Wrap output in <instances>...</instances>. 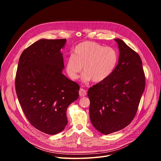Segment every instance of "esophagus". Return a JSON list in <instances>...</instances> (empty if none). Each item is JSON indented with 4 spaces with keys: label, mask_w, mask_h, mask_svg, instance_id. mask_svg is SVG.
<instances>
[{
    "label": "esophagus",
    "mask_w": 161,
    "mask_h": 161,
    "mask_svg": "<svg viewBox=\"0 0 161 161\" xmlns=\"http://www.w3.org/2000/svg\"><path fill=\"white\" fill-rule=\"evenodd\" d=\"M79 94H80V96H81V97L85 96L86 95V90L83 88H80V90L79 91Z\"/></svg>",
    "instance_id": "obj_1"
}]
</instances>
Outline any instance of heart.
I'll return each instance as SVG.
<instances>
[{
  "label": "heart",
  "instance_id": "heart-1",
  "mask_svg": "<svg viewBox=\"0 0 161 161\" xmlns=\"http://www.w3.org/2000/svg\"><path fill=\"white\" fill-rule=\"evenodd\" d=\"M117 62L118 54L114 48L86 41L78 44L73 55L67 57L66 71L71 79L76 80L83 67V80L99 83L111 75Z\"/></svg>",
  "mask_w": 161,
  "mask_h": 161
}]
</instances>
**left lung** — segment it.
<instances>
[{"mask_svg":"<svg viewBox=\"0 0 161 161\" xmlns=\"http://www.w3.org/2000/svg\"><path fill=\"white\" fill-rule=\"evenodd\" d=\"M119 64L111 75L88 89L90 119L104 134L123 129L134 119L145 86L142 61L121 39Z\"/></svg>","mask_w":161,"mask_h":161,"instance_id":"1","label":"left lung"}]
</instances>
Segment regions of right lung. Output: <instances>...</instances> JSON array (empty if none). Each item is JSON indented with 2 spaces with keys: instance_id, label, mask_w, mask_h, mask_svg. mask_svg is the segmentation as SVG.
<instances>
[{
  "instance_id": "right-lung-1",
  "label": "right lung",
  "mask_w": 161,
  "mask_h": 161,
  "mask_svg": "<svg viewBox=\"0 0 161 161\" xmlns=\"http://www.w3.org/2000/svg\"><path fill=\"white\" fill-rule=\"evenodd\" d=\"M66 39H40L20 55L15 89L23 111L31 124L50 135L67 124V107L79 97V85L62 74L60 50Z\"/></svg>"
}]
</instances>
